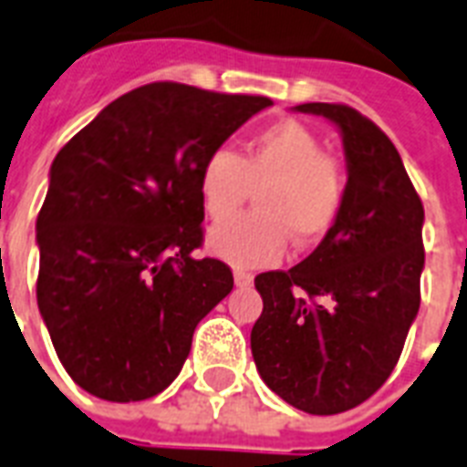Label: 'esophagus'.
<instances>
[{
	"mask_svg": "<svg viewBox=\"0 0 467 467\" xmlns=\"http://www.w3.org/2000/svg\"><path fill=\"white\" fill-rule=\"evenodd\" d=\"M252 284H254V276H252V274H247V271L242 269L234 271V285H237V288H249Z\"/></svg>",
	"mask_w": 467,
	"mask_h": 467,
	"instance_id": "esophagus-1",
	"label": "esophagus"
}]
</instances>
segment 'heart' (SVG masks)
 I'll return each mask as SVG.
<instances>
[{"instance_id":"b5f03b06","label":"heart","mask_w":467,"mask_h":467,"mask_svg":"<svg viewBox=\"0 0 467 467\" xmlns=\"http://www.w3.org/2000/svg\"><path fill=\"white\" fill-rule=\"evenodd\" d=\"M252 191L259 211L208 233L213 254L244 269L281 262L288 237L296 247L325 240L344 211L347 182L337 160L325 155L319 135L284 119L259 130L242 157L218 148L201 164L198 196L208 218H230Z\"/></svg>"}]
</instances>
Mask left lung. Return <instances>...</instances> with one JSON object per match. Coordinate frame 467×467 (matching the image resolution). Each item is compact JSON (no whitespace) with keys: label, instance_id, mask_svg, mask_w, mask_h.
<instances>
[{"label":"left lung","instance_id":"obj_1","mask_svg":"<svg viewBox=\"0 0 467 467\" xmlns=\"http://www.w3.org/2000/svg\"><path fill=\"white\" fill-rule=\"evenodd\" d=\"M339 128L347 198L307 259L254 278L252 356L271 390L307 414L361 405L388 380L420 312L424 205L390 138L344 104H300Z\"/></svg>","mask_w":467,"mask_h":467}]
</instances>
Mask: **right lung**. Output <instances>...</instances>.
Listing matches in <instances>:
<instances>
[{
  "label": "right lung",
  "mask_w": 467,
  "mask_h": 467,
  "mask_svg": "<svg viewBox=\"0 0 467 467\" xmlns=\"http://www.w3.org/2000/svg\"><path fill=\"white\" fill-rule=\"evenodd\" d=\"M266 97L176 82L128 91L57 152L36 220L38 296L57 358L109 402L155 398L182 370L193 329L233 291L196 259L198 171Z\"/></svg>",
  "instance_id": "1"
}]
</instances>
